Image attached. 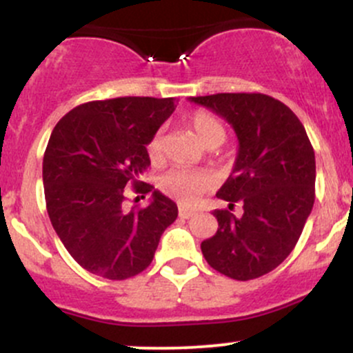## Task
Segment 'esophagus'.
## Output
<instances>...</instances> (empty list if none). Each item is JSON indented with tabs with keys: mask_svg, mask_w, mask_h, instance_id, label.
Masks as SVG:
<instances>
[{
	"mask_svg": "<svg viewBox=\"0 0 353 353\" xmlns=\"http://www.w3.org/2000/svg\"><path fill=\"white\" fill-rule=\"evenodd\" d=\"M194 214H196V212H194L192 209H188V208H179V216H181V217L189 219V217H192Z\"/></svg>",
	"mask_w": 353,
	"mask_h": 353,
	"instance_id": "esophagus-1",
	"label": "esophagus"
}]
</instances>
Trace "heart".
<instances>
[{"instance_id":"1","label":"heart","mask_w":353,"mask_h":353,"mask_svg":"<svg viewBox=\"0 0 353 353\" xmlns=\"http://www.w3.org/2000/svg\"><path fill=\"white\" fill-rule=\"evenodd\" d=\"M188 124L197 139L201 141L205 148H217L224 143L225 139V128L216 116L208 111H194L188 117ZM149 159L152 163H159L163 159L164 144H163V131L154 132V136L149 139L145 145ZM161 189L168 196L174 197L182 204H192L202 192H205L212 185V177L204 171H194V169L176 168L165 172L161 177Z\"/></svg>"}]
</instances>
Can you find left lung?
<instances>
[{
    "mask_svg": "<svg viewBox=\"0 0 353 353\" xmlns=\"http://www.w3.org/2000/svg\"><path fill=\"white\" fill-rule=\"evenodd\" d=\"M224 117L239 151L216 196V236L201 244L208 264L236 281L269 274L294 250L315 201V154L299 117L261 92H221L189 98ZM243 205V216L232 214Z\"/></svg>",
    "mask_w": 353,
    "mask_h": 353,
    "instance_id": "left-lung-1",
    "label": "left lung"
}]
</instances>
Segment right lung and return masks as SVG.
Wrapping results in <instances>:
<instances>
[{
  "instance_id": "add662e5",
  "label": "right lung",
  "mask_w": 353,
  "mask_h": 353,
  "mask_svg": "<svg viewBox=\"0 0 353 353\" xmlns=\"http://www.w3.org/2000/svg\"><path fill=\"white\" fill-rule=\"evenodd\" d=\"M174 109V98L91 101L52 129L43 157L48 216L88 272L111 281L143 272L176 221V202L141 181L151 164L145 145ZM129 183L140 193L153 192L148 208L125 209Z\"/></svg>"
}]
</instances>
